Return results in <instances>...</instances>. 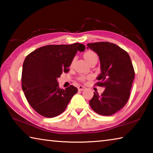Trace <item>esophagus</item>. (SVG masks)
Listing matches in <instances>:
<instances>
[{
    "mask_svg": "<svg viewBox=\"0 0 153 153\" xmlns=\"http://www.w3.org/2000/svg\"><path fill=\"white\" fill-rule=\"evenodd\" d=\"M85 88H85L84 86H82V85H80V86H79L78 88H77V89H78L79 91H82V90H84Z\"/></svg>",
    "mask_w": 153,
    "mask_h": 153,
    "instance_id": "34e87169",
    "label": "esophagus"
}]
</instances>
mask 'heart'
I'll list each match as a JSON object with an SVG mask.
<instances>
[{
	"label": "heart",
	"mask_w": 153,
	"mask_h": 153,
	"mask_svg": "<svg viewBox=\"0 0 153 153\" xmlns=\"http://www.w3.org/2000/svg\"><path fill=\"white\" fill-rule=\"evenodd\" d=\"M84 57L85 59H86V61L88 62H88L90 60H91L92 59L94 58V57H97V55L94 53V52L91 51H86V53L84 54ZM74 62V60H73V61H72L71 65L73 64ZM79 79L81 80V81H84V77H80Z\"/></svg>",
	"instance_id": "heart-1"
}]
</instances>
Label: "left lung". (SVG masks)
Instances as JSON below:
<instances>
[{"mask_svg": "<svg viewBox=\"0 0 153 153\" xmlns=\"http://www.w3.org/2000/svg\"><path fill=\"white\" fill-rule=\"evenodd\" d=\"M87 46L99 56L101 73L97 85L105 88L101 95L94 92L89 104L94 112L109 116L128 102L135 76L133 65L128 53L115 44L100 42Z\"/></svg>", "mask_w": 153, "mask_h": 153, "instance_id": "8db88e82", "label": "left lung"}]
</instances>
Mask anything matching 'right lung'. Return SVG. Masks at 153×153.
I'll return each instance as SVG.
<instances>
[{"instance_id": "1", "label": "right lung", "mask_w": 153, "mask_h": 153, "mask_svg": "<svg viewBox=\"0 0 153 153\" xmlns=\"http://www.w3.org/2000/svg\"><path fill=\"white\" fill-rule=\"evenodd\" d=\"M84 45H47L33 51L23 64L22 90L31 107L40 115L54 117L65 110L77 88L70 86L65 90L59 87L57 78L69 71L77 51L83 52Z\"/></svg>"}]
</instances>
